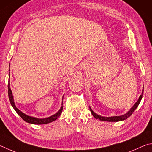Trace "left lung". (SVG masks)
Masks as SVG:
<instances>
[{
    "label": "left lung",
    "mask_w": 152,
    "mask_h": 152,
    "mask_svg": "<svg viewBox=\"0 0 152 152\" xmlns=\"http://www.w3.org/2000/svg\"><path fill=\"white\" fill-rule=\"evenodd\" d=\"M143 90H142V95H140L139 99H138L137 102L135 103L134 105V106L130 109V110L127 111L126 113L124 114V115H119V116H112V117H103L102 115H98V114L95 113L94 111L91 110V108L89 107L90 109V111H91V113L93 115V116L95 118L99 119L101 121H111V122H115V121H123L125 120V119H126L132 115V114L134 113V111L135 110V109L137 107V106L139 105L140 103L141 102V100L142 99V96H143Z\"/></svg>",
    "instance_id": "obj_1"
}]
</instances>
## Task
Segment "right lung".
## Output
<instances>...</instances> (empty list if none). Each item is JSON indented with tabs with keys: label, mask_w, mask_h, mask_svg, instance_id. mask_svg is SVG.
Masks as SVG:
<instances>
[{
	"label": "right lung",
	"mask_w": 152,
	"mask_h": 152,
	"mask_svg": "<svg viewBox=\"0 0 152 152\" xmlns=\"http://www.w3.org/2000/svg\"><path fill=\"white\" fill-rule=\"evenodd\" d=\"M9 71H10V69H9ZM8 94H9V98L10 104H11L12 107L14 108V110L16 111V112L18 114V115H19L20 118L23 119V120H25L26 122H27V123L32 124H37V125L49 124V123H50V122L56 120V119H57L58 117L61 115V113H62L63 102H62V104H61L62 105V106H61L60 110H58L57 113L54 114V115L49 117V118H43V119H39V118H34V117L27 115H26L25 113H23L21 111H20L17 107H16L15 102H14V99H13L12 93L11 89H10V72H9V83H8Z\"/></svg>",
	"instance_id": "add662e5"
}]
</instances>
